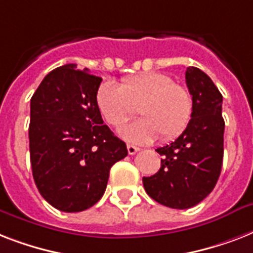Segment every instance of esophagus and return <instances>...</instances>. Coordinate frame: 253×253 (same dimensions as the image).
I'll return each mask as SVG.
<instances>
[{
    "label": "esophagus",
    "instance_id": "esophagus-1",
    "mask_svg": "<svg viewBox=\"0 0 253 253\" xmlns=\"http://www.w3.org/2000/svg\"><path fill=\"white\" fill-rule=\"evenodd\" d=\"M139 151V147H135V146H131V144H127V152L128 155H135L136 152Z\"/></svg>",
    "mask_w": 253,
    "mask_h": 253
}]
</instances>
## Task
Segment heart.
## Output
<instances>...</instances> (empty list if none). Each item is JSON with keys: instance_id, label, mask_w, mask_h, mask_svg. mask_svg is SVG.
I'll list each match as a JSON object with an SVG mask.
<instances>
[{"instance_id": "b5f03b06", "label": "heart", "mask_w": 253, "mask_h": 253, "mask_svg": "<svg viewBox=\"0 0 253 253\" xmlns=\"http://www.w3.org/2000/svg\"><path fill=\"white\" fill-rule=\"evenodd\" d=\"M95 103L113 127L128 121L138 107L142 118L119 130L123 139L136 144L151 143L158 136L164 142L178 136L188 126L193 110L188 89L162 72L125 77L121 86L103 81L95 93Z\"/></svg>"}]
</instances>
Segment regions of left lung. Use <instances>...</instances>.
<instances>
[{"label": "left lung", "mask_w": 253, "mask_h": 253, "mask_svg": "<svg viewBox=\"0 0 253 253\" xmlns=\"http://www.w3.org/2000/svg\"><path fill=\"white\" fill-rule=\"evenodd\" d=\"M192 95V119L182 134L156 150L162 167L143 177L147 194L172 209H189L211 193L223 163L224 121L222 94L211 79L196 67L185 73Z\"/></svg>", "instance_id": "obj_1"}]
</instances>
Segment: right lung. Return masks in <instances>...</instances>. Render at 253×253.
<instances>
[{"label": "right lung", "mask_w": 253, "mask_h": 253, "mask_svg": "<svg viewBox=\"0 0 253 253\" xmlns=\"http://www.w3.org/2000/svg\"><path fill=\"white\" fill-rule=\"evenodd\" d=\"M101 77L65 64L43 79L30 102V160L38 190L65 212L86 210L105 193L110 168L127 156L95 103Z\"/></svg>", "instance_id": "add662e5"}]
</instances>
